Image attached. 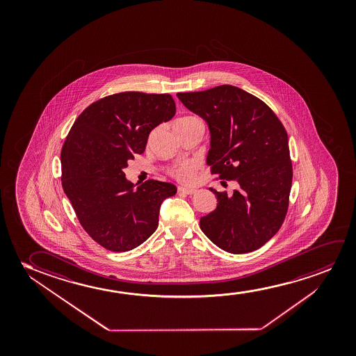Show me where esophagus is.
Returning a JSON list of instances; mask_svg holds the SVG:
<instances>
[{"label":"esophagus","mask_w":356,"mask_h":356,"mask_svg":"<svg viewBox=\"0 0 356 356\" xmlns=\"http://www.w3.org/2000/svg\"><path fill=\"white\" fill-rule=\"evenodd\" d=\"M177 192H179V193H185V195H193V193L195 192V190H193V188H185V187H179V188H177Z\"/></svg>","instance_id":"1"}]
</instances>
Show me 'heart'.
Returning <instances> with one entry per match:
<instances>
[{"instance_id":"heart-1","label":"heart","mask_w":356,"mask_h":356,"mask_svg":"<svg viewBox=\"0 0 356 356\" xmlns=\"http://www.w3.org/2000/svg\"><path fill=\"white\" fill-rule=\"evenodd\" d=\"M170 174L175 177L176 180L190 182L195 177V164L191 161H184V163H181L180 165L176 166L175 169H172Z\"/></svg>"}]
</instances>
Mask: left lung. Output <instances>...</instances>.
<instances>
[{
    "instance_id": "left-lung-1",
    "label": "left lung",
    "mask_w": 356,
    "mask_h": 356,
    "mask_svg": "<svg viewBox=\"0 0 356 356\" xmlns=\"http://www.w3.org/2000/svg\"><path fill=\"white\" fill-rule=\"evenodd\" d=\"M177 97L209 127L207 164L211 174L238 184L231 195L210 188L218 207L200 218V229L229 253L263 247L282 226L292 187V161L282 122L266 103L232 85L180 92Z\"/></svg>"
}]
</instances>
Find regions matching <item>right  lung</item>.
Instances as JSON below:
<instances>
[{"label":"right lung","mask_w":356,"mask_h":356,"mask_svg":"<svg viewBox=\"0 0 356 356\" xmlns=\"http://www.w3.org/2000/svg\"><path fill=\"white\" fill-rule=\"evenodd\" d=\"M175 113L168 93H115L90 104L70 129L60 153L64 193L103 248L127 252L143 243L158 227L163 200L176 195L175 185L161 181L135 188L122 171Z\"/></svg>","instance_id":"obj_1"}]
</instances>
